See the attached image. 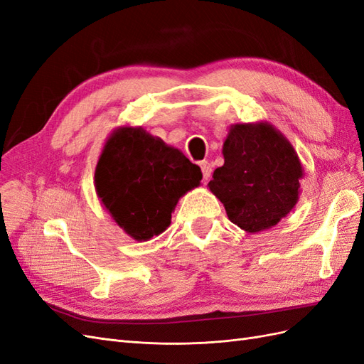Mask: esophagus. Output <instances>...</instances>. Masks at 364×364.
<instances>
[{"label": "esophagus", "instance_id": "1", "mask_svg": "<svg viewBox=\"0 0 364 364\" xmlns=\"http://www.w3.org/2000/svg\"><path fill=\"white\" fill-rule=\"evenodd\" d=\"M200 168H202V173H203V181H208L209 176H211V164H209L208 161H202L200 162Z\"/></svg>", "mask_w": 364, "mask_h": 364}]
</instances>
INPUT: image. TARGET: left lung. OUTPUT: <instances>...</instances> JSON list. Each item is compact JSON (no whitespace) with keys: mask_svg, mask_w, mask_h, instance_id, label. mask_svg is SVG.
Wrapping results in <instances>:
<instances>
[{"mask_svg":"<svg viewBox=\"0 0 364 364\" xmlns=\"http://www.w3.org/2000/svg\"><path fill=\"white\" fill-rule=\"evenodd\" d=\"M223 156L208 186L234 225L261 232L294 208L304 170L289 139L272 124L230 126Z\"/></svg>","mask_w":364,"mask_h":364,"instance_id":"1","label":"left lung"}]
</instances>
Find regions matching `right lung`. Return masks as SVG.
I'll return each instance as SVG.
<instances>
[{"mask_svg": "<svg viewBox=\"0 0 364 364\" xmlns=\"http://www.w3.org/2000/svg\"><path fill=\"white\" fill-rule=\"evenodd\" d=\"M202 181L199 165L142 127L109 136L95 168V190L124 232L147 241L168 228L181 197Z\"/></svg>", "mask_w": 364, "mask_h": 364, "instance_id": "add662e5", "label": "right lung"}]
</instances>
